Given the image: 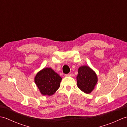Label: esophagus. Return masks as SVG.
<instances>
[{
  "label": "esophagus",
  "instance_id": "34e87169",
  "mask_svg": "<svg viewBox=\"0 0 127 127\" xmlns=\"http://www.w3.org/2000/svg\"><path fill=\"white\" fill-rule=\"evenodd\" d=\"M71 76V74H65V77H68V76Z\"/></svg>",
  "mask_w": 127,
  "mask_h": 127
}]
</instances>
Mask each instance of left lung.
<instances>
[{"mask_svg":"<svg viewBox=\"0 0 127 127\" xmlns=\"http://www.w3.org/2000/svg\"><path fill=\"white\" fill-rule=\"evenodd\" d=\"M76 80L78 88L86 94L93 91L98 81L95 72L87 65L79 67Z\"/></svg>","mask_w":127,"mask_h":127,"instance_id":"8db88e82","label":"left lung"}]
</instances>
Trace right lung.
<instances>
[{"mask_svg":"<svg viewBox=\"0 0 127 127\" xmlns=\"http://www.w3.org/2000/svg\"><path fill=\"white\" fill-rule=\"evenodd\" d=\"M62 78L51 68H44L34 77V82L43 95L51 96L60 87Z\"/></svg>","mask_w":127,"mask_h":127,"instance_id":"1","label":"right lung"}]
</instances>
